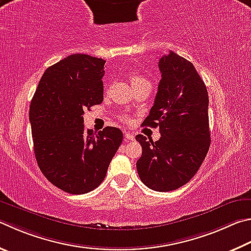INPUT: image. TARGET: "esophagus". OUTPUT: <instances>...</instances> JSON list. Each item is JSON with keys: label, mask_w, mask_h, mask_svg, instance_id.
<instances>
[{"label": "esophagus", "mask_w": 251, "mask_h": 251, "mask_svg": "<svg viewBox=\"0 0 251 251\" xmlns=\"http://www.w3.org/2000/svg\"><path fill=\"white\" fill-rule=\"evenodd\" d=\"M135 136L133 133H129V131H125V140H134Z\"/></svg>", "instance_id": "obj_1"}]
</instances>
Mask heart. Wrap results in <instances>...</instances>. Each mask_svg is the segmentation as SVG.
I'll return each instance as SVG.
<instances>
[{"instance_id":"1","label":"heart","mask_w":251,"mask_h":251,"mask_svg":"<svg viewBox=\"0 0 251 251\" xmlns=\"http://www.w3.org/2000/svg\"><path fill=\"white\" fill-rule=\"evenodd\" d=\"M129 79L131 81V84H133V86L134 85H137V84H140V83H144V82H148L147 80H146L145 76H143L141 75H139L138 72H135V71L130 72ZM122 120L126 122V121H128V117H127L126 115H124V116H122Z\"/></svg>"}]
</instances>
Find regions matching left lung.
<instances>
[{
    "instance_id": "8db88e82",
    "label": "left lung",
    "mask_w": 251,
    "mask_h": 251,
    "mask_svg": "<svg viewBox=\"0 0 251 251\" xmlns=\"http://www.w3.org/2000/svg\"><path fill=\"white\" fill-rule=\"evenodd\" d=\"M158 67L161 80L143 126L159 127L161 137L153 141L136 136L143 148L136 167L146 186L169 192L188 183L206 157L208 94L192 62L176 52L161 57Z\"/></svg>"
}]
</instances>
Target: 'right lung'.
I'll return each instance as SVG.
<instances>
[{"instance_id": "obj_1", "label": "right lung", "mask_w": 251, "mask_h": 251, "mask_svg": "<svg viewBox=\"0 0 251 251\" xmlns=\"http://www.w3.org/2000/svg\"><path fill=\"white\" fill-rule=\"evenodd\" d=\"M105 60L75 53L47 68L30 102L34 152L44 176L62 191L84 194L102 183L123 133L84 130L83 114L103 101Z\"/></svg>"}]
</instances>
